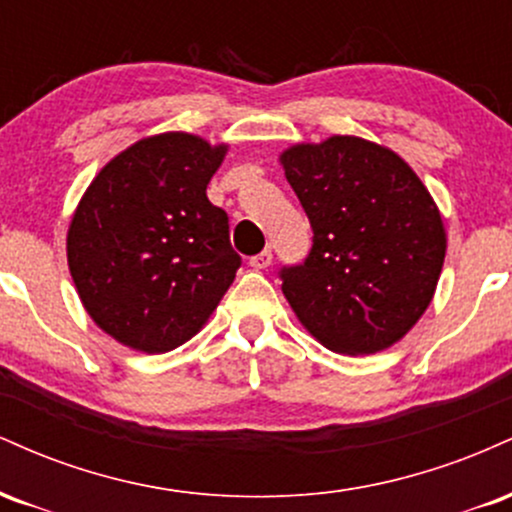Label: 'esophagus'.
<instances>
[{"mask_svg": "<svg viewBox=\"0 0 512 512\" xmlns=\"http://www.w3.org/2000/svg\"><path fill=\"white\" fill-rule=\"evenodd\" d=\"M272 264V250H262L260 255L250 257V267L252 269H267Z\"/></svg>", "mask_w": 512, "mask_h": 512, "instance_id": "1", "label": "esophagus"}]
</instances>
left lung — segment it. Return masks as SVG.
Masks as SVG:
<instances>
[{
	"mask_svg": "<svg viewBox=\"0 0 512 512\" xmlns=\"http://www.w3.org/2000/svg\"><path fill=\"white\" fill-rule=\"evenodd\" d=\"M279 163L313 228L308 260L281 269L298 322L327 349H390L433 301L443 272V216L402 156L334 134L293 144Z\"/></svg>",
	"mask_w": 512,
	"mask_h": 512,
	"instance_id": "1",
	"label": "left lung"
}]
</instances>
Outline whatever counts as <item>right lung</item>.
Listing matches in <instances>:
<instances>
[{
	"mask_svg": "<svg viewBox=\"0 0 512 512\" xmlns=\"http://www.w3.org/2000/svg\"><path fill=\"white\" fill-rule=\"evenodd\" d=\"M226 154L197 134H154L86 187L67 231L69 272L91 320L122 346L178 349L236 279L228 216L207 197Z\"/></svg>",
	"mask_w": 512,
	"mask_h": 512,
	"instance_id": "1",
	"label": "right lung"
}]
</instances>
